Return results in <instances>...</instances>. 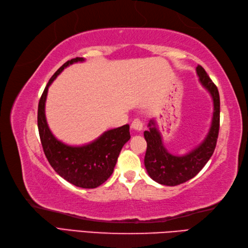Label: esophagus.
I'll list each match as a JSON object with an SVG mask.
<instances>
[{
    "instance_id": "1",
    "label": "esophagus",
    "mask_w": 248,
    "mask_h": 248,
    "mask_svg": "<svg viewBox=\"0 0 248 248\" xmlns=\"http://www.w3.org/2000/svg\"><path fill=\"white\" fill-rule=\"evenodd\" d=\"M143 123L140 119H134L132 124H131V129L135 131V132H140V131L143 130Z\"/></svg>"
}]
</instances>
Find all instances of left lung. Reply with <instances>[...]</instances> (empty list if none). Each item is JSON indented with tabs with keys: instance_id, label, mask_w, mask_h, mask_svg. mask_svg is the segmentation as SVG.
<instances>
[{
	"instance_id": "obj_1",
	"label": "left lung",
	"mask_w": 248,
	"mask_h": 248,
	"mask_svg": "<svg viewBox=\"0 0 248 248\" xmlns=\"http://www.w3.org/2000/svg\"><path fill=\"white\" fill-rule=\"evenodd\" d=\"M196 70L201 85L210 92L214 103L212 124L204 140L187 155L174 156L163 146L161 134L154 119L149 121V130L144 132L147 142L145 168L148 175L161 185L176 186L195 177L210 160L216 147L220 118L219 92L201 65H198Z\"/></svg>"
}]
</instances>
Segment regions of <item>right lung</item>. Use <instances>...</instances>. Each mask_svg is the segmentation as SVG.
<instances>
[{"label":"right lung","instance_id":"right-lung-1","mask_svg":"<svg viewBox=\"0 0 248 248\" xmlns=\"http://www.w3.org/2000/svg\"><path fill=\"white\" fill-rule=\"evenodd\" d=\"M85 61L74 58L65 62L48 81L38 102L37 127L43 150L52 169L69 183L81 188H96L111 175L120 150L130 140L129 124L106 131L100 138L82 146H70L57 140L48 127L45 102L48 88L57 76L73 63Z\"/></svg>","mask_w":248,"mask_h":248}]
</instances>
